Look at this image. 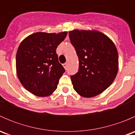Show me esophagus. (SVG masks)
Segmentation results:
<instances>
[{
	"mask_svg": "<svg viewBox=\"0 0 135 135\" xmlns=\"http://www.w3.org/2000/svg\"><path fill=\"white\" fill-rule=\"evenodd\" d=\"M62 66H64V68H65V69H67V66H68V62H65V63H64L63 65H62Z\"/></svg>",
	"mask_w": 135,
	"mask_h": 135,
	"instance_id": "1",
	"label": "esophagus"
}]
</instances>
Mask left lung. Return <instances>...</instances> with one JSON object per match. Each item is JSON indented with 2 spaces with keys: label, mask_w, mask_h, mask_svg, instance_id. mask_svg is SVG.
I'll return each instance as SVG.
<instances>
[{
  "label": "left lung",
  "mask_w": 135,
  "mask_h": 135,
  "mask_svg": "<svg viewBox=\"0 0 135 135\" xmlns=\"http://www.w3.org/2000/svg\"><path fill=\"white\" fill-rule=\"evenodd\" d=\"M78 57V72L71 76L73 88L81 97L97 96L112 84L118 71V53L111 39L95 30L69 32Z\"/></svg>",
  "instance_id": "left-lung-1"
}]
</instances>
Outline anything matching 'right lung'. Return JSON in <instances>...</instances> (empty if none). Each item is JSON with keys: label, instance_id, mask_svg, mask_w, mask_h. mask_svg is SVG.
Listing matches in <instances>:
<instances>
[{"label": "right lung", "instance_id": "right-lung-1", "mask_svg": "<svg viewBox=\"0 0 135 135\" xmlns=\"http://www.w3.org/2000/svg\"><path fill=\"white\" fill-rule=\"evenodd\" d=\"M67 32H38L25 38L16 54V72L23 86L38 97H47L57 87L65 70L58 61L56 49Z\"/></svg>", "mask_w": 135, "mask_h": 135}]
</instances>
